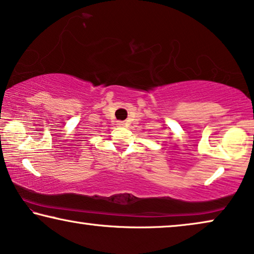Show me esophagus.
I'll list each match as a JSON object with an SVG mask.
<instances>
[{
    "label": "esophagus",
    "mask_w": 254,
    "mask_h": 254,
    "mask_svg": "<svg viewBox=\"0 0 254 254\" xmlns=\"http://www.w3.org/2000/svg\"><path fill=\"white\" fill-rule=\"evenodd\" d=\"M124 124H126L124 122H117V126L119 127H124Z\"/></svg>",
    "instance_id": "1"
}]
</instances>
